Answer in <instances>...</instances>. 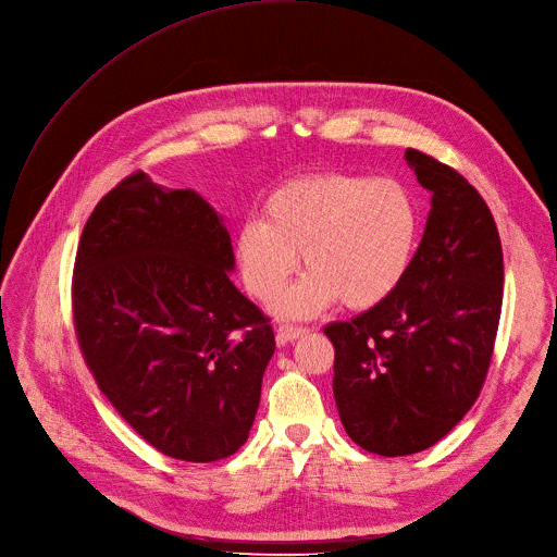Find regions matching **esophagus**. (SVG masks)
<instances>
[{"instance_id":"esophagus-1","label":"esophagus","mask_w":557,"mask_h":557,"mask_svg":"<svg viewBox=\"0 0 557 557\" xmlns=\"http://www.w3.org/2000/svg\"><path fill=\"white\" fill-rule=\"evenodd\" d=\"M306 329L304 326H290V324H281L278 329H276V341L281 343V345H285V343H295L297 338H301V336H306Z\"/></svg>"}]
</instances>
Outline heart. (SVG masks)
Instances as JSON below:
<instances>
[{
  "mask_svg": "<svg viewBox=\"0 0 557 557\" xmlns=\"http://www.w3.org/2000/svg\"><path fill=\"white\" fill-rule=\"evenodd\" d=\"M420 233L413 196L391 177L313 173L278 185L262 219L242 221L235 260L247 290L272 301L301 264L308 270L276 310L313 318L338 299L366 310L388 299L409 274Z\"/></svg>",
  "mask_w": 557,
  "mask_h": 557,
  "instance_id": "b5f03b06",
  "label": "heart"
}]
</instances>
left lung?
<instances>
[{"instance_id": "8db88e82", "label": "left lung", "mask_w": 557, "mask_h": 557, "mask_svg": "<svg viewBox=\"0 0 557 557\" xmlns=\"http://www.w3.org/2000/svg\"><path fill=\"white\" fill-rule=\"evenodd\" d=\"M405 160L432 194L409 274L382 304L324 326L345 432L384 457L432 448L475 405L503 306V247L484 198L425 152Z\"/></svg>"}]
</instances>
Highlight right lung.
<instances>
[{"label":"right lung","instance_id":"1","mask_svg":"<svg viewBox=\"0 0 557 557\" xmlns=\"http://www.w3.org/2000/svg\"><path fill=\"white\" fill-rule=\"evenodd\" d=\"M233 267L214 208L141 171L100 198L79 237L73 320L84 361L127 425L173 459L231 457L253 425L276 343Z\"/></svg>","mask_w":557,"mask_h":557}]
</instances>
